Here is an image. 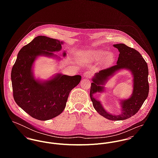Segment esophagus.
Wrapping results in <instances>:
<instances>
[{"label":"esophagus","mask_w":158,"mask_h":158,"mask_svg":"<svg viewBox=\"0 0 158 158\" xmlns=\"http://www.w3.org/2000/svg\"><path fill=\"white\" fill-rule=\"evenodd\" d=\"M92 73L90 72V71H87L84 73L83 77H86V78H90L92 77Z\"/></svg>","instance_id":"obj_1"}]
</instances>
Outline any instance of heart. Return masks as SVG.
I'll return each instance as SVG.
<instances>
[{
	"instance_id": "heart-1",
	"label": "heart",
	"mask_w": 158,
	"mask_h": 158,
	"mask_svg": "<svg viewBox=\"0 0 158 158\" xmlns=\"http://www.w3.org/2000/svg\"><path fill=\"white\" fill-rule=\"evenodd\" d=\"M106 53V52L102 51V50H89L84 53H80L78 54V56H81L84 55H87L89 56L92 59L97 60L102 58ZM114 60V56L113 53H107L103 58V63L106 65H109L113 63Z\"/></svg>"
}]
</instances>
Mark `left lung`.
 <instances>
[{
	"label": "left lung",
	"instance_id": "obj_1",
	"mask_svg": "<svg viewBox=\"0 0 158 158\" xmlns=\"http://www.w3.org/2000/svg\"><path fill=\"white\" fill-rule=\"evenodd\" d=\"M114 46L120 52L117 64L95 73L90 86V97L95 110L103 117L111 120H122L137 113L147 98L149 92L148 69L145 60L135 48L124 44H114ZM121 68H127L132 72L134 77V92L130 98L122 101L121 114L112 115L105 111L100 102L93 95L97 92L103 91L104 87L101 85L104 84L110 76Z\"/></svg>",
	"mask_w": 158,
	"mask_h": 158
}]
</instances>
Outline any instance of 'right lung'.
I'll use <instances>...</instances> for the list:
<instances>
[{
  "instance_id": "obj_1",
  "label": "right lung",
  "mask_w": 158,
  "mask_h": 158,
  "mask_svg": "<svg viewBox=\"0 0 158 158\" xmlns=\"http://www.w3.org/2000/svg\"><path fill=\"white\" fill-rule=\"evenodd\" d=\"M63 41L44 36L36 37L18 53L11 70L15 101L23 110L40 120L53 118L63 111L70 92L77 86L80 75L58 74L52 79L41 82L35 80L32 66L40 55L55 56L61 49ZM66 56V53H63Z\"/></svg>"
}]
</instances>
